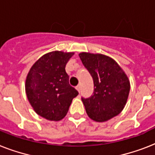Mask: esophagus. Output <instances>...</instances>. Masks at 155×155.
I'll return each mask as SVG.
<instances>
[{
  "label": "esophagus",
  "mask_w": 155,
  "mask_h": 155,
  "mask_svg": "<svg viewBox=\"0 0 155 155\" xmlns=\"http://www.w3.org/2000/svg\"><path fill=\"white\" fill-rule=\"evenodd\" d=\"M75 88H76V90H77L78 92H80V85H78V86H76V87H75Z\"/></svg>",
  "instance_id": "1"
}]
</instances>
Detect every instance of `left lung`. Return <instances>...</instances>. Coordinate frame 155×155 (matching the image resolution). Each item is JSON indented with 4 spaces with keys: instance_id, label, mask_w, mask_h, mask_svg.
<instances>
[{
    "instance_id": "8db88e82",
    "label": "left lung",
    "mask_w": 155,
    "mask_h": 155,
    "mask_svg": "<svg viewBox=\"0 0 155 155\" xmlns=\"http://www.w3.org/2000/svg\"><path fill=\"white\" fill-rule=\"evenodd\" d=\"M79 56L94 83L93 95L82 98L86 113L95 121H107L125 108L130 90V80L109 56L89 52H81Z\"/></svg>"
}]
</instances>
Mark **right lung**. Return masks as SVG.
<instances>
[{
  "mask_svg": "<svg viewBox=\"0 0 155 155\" xmlns=\"http://www.w3.org/2000/svg\"><path fill=\"white\" fill-rule=\"evenodd\" d=\"M74 52L54 51L43 54L30 68L25 79L28 101L35 113L49 120H62L79 93L69 84L65 71Z\"/></svg>",
  "mask_w": 155,
  "mask_h": 155,
  "instance_id": "right-lung-1",
  "label": "right lung"
}]
</instances>
